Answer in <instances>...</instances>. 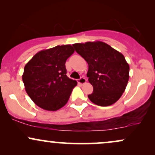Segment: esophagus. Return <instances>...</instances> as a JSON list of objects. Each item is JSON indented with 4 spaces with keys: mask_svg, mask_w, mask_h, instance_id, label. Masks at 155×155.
Returning a JSON list of instances; mask_svg holds the SVG:
<instances>
[{
    "mask_svg": "<svg viewBox=\"0 0 155 155\" xmlns=\"http://www.w3.org/2000/svg\"><path fill=\"white\" fill-rule=\"evenodd\" d=\"M87 82V79H85L84 77H81L80 79L78 80V83L81 84H84Z\"/></svg>",
    "mask_w": 155,
    "mask_h": 155,
    "instance_id": "obj_1",
    "label": "esophagus"
}]
</instances>
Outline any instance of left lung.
<instances>
[{
  "instance_id": "obj_1",
  "label": "left lung",
  "mask_w": 155,
  "mask_h": 155,
  "mask_svg": "<svg viewBox=\"0 0 155 155\" xmlns=\"http://www.w3.org/2000/svg\"><path fill=\"white\" fill-rule=\"evenodd\" d=\"M73 46L88 63L87 76L93 87L89 99L101 106L116 103L129 80L130 67L124 55L102 41L77 43Z\"/></svg>"
}]
</instances>
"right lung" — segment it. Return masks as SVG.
Returning a JSON list of instances; mask_svg holds the SVG:
<instances>
[{
    "label": "right lung",
    "instance_id": "1",
    "mask_svg": "<svg viewBox=\"0 0 155 155\" xmlns=\"http://www.w3.org/2000/svg\"><path fill=\"white\" fill-rule=\"evenodd\" d=\"M74 52L71 45L56 46L36 53L24 68L22 81L34 104L47 111H57L67 104L76 80L66 75L65 62Z\"/></svg>",
    "mask_w": 155,
    "mask_h": 155
}]
</instances>
